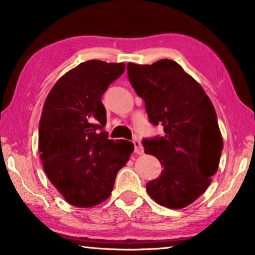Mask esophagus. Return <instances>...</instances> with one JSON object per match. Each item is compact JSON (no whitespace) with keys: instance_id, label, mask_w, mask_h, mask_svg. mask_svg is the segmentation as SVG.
I'll use <instances>...</instances> for the list:
<instances>
[{"instance_id":"obj_1","label":"esophagus","mask_w":255,"mask_h":255,"mask_svg":"<svg viewBox=\"0 0 255 255\" xmlns=\"http://www.w3.org/2000/svg\"><path fill=\"white\" fill-rule=\"evenodd\" d=\"M132 144L133 146H135V153L136 154H143L144 149H143V146H141L140 141L137 139V138H135V139H132Z\"/></svg>"}]
</instances>
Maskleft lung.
<instances>
[{
  "instance_id": "obj_1",
  "label": "left lung",
  "mask_w": 255,
  "mask_h": 255,
  "mask_svg": "<svg viewBox=\"0 0 255 255\" xmlns=\"http://www.w3.org/2000/svg\"><path fill=\"white\" fill-rule=\"evenodd\" d=\"M127 72L149 123L164 129L163 136L143 139L145 153L157 157L163 167L146 190L161 206L184 208L206 191L218 169L223 138L215 108L200 84L174 60L128 63Z\"/></svg>"
}]
</instances>
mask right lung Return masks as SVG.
Segmentation results:
<instances>
[{"mask_svg":"<svg viewBox=\"0 0 255 255\" xmlns=\"http://www.w3.org/2000/svg\"><path fill=\"white\" fill-rule=\"evenodd\" d=\"M124 71V63H81L56 82L42 108V165L50 182L75 207L105 201L133 152L131 141H114L105 131L107 111L101 98Z\"/></svg>","mask_w":255,"mask_h":255,"instance_id":"1","label":"right lung"}]
</instances>
